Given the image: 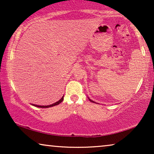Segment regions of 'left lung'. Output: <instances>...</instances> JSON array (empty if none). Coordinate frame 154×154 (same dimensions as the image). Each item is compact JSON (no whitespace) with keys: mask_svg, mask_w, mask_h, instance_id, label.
I'll list each match as a JSON object with an SVG mask.
<instances>
[{"mask_svg":"<svg viewBox=\"0 0 154 154\" xmlns=\"http://www.w3.org/2000/svg\"><path fill=\"white\" fill-rule=\"evenodd\" d=\"M88 99H89V100L90 101V102H93V103H95V102H94V101H92V100H90V99L89 97H88Z\"/></svg>","mask_w":154,"mask_h":154,"instance_id":"8db88e82","label":"left lung"}]
</instances>
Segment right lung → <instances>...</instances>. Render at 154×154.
Wrapping results in <instances>:
<instances>
[{
  "label": "right lung",
  "instance_id": "add662e5",
  "mask_svg": "<svg viewBox=\"0 0 154 154\" xmlns=\"http://www.w3.org/2000/svg\"><path fill=\"white\" fill-rule=\"evenodd\" d=\"M63 100H64V96H63L61 98L60 100L58 101V102L54 103V104H50V105H47V106H41V105H35V104H31V105H33V106H36V107H39V108H49V107H52V106H56V105H58L59 104H60V103L62 102Z\"/></svg>",
  "mask_w": 154,
  "mask_h": 154
}]
</instances>
